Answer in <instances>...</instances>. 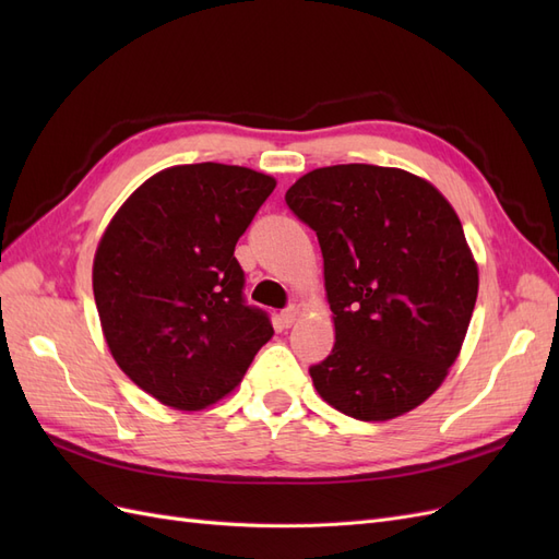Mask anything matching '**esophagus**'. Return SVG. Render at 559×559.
<instances>
[{"label":"esophagus","instance_id":"34e87169","mask_svg":"<svg viewBox=\"0 0 559 559\" xmlns=\"http://www.w3.org/2000/svg\"><path fill=\"white\" fill-rule=\"evenodd\" d=\"M296 317H298V308H294V306H289L286 310H282V312H280L282 326H292L294 321H296Z\"/></svg>","mask_w":559,"mask_h":559}]
</instances>
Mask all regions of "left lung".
Wrapping results in <instances>:
<instances>
[{
    "label": "left lung",
    "instance_id": "8db88e82",
    "mask_svg": "<svg viewBox=\"0 0 559 559\" xmlns=\"http://www.w3.org/2000/svg\"><path fill=\"white\" fill-rule=\"evenodd\" d=\"M317 233L335 345L310 366L319 396L361 421L427 401L464 343L478 267L433 186L396 167L331 165L284 195Z\"/></svg>",
    "mask_w": 559,
    "mask_h": 559
}]
</instances>
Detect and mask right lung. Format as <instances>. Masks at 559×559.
<instances>
[{"label":"right lung","mask_w":559,"mask_h":559,"mask_svg":"<svg viewBox=\"0 0 559 559\" xmlns=\"http://www.w3.org/2000/svg\"><path fill=\"white\" fill-rule=\"evenodd\" d=\"M273 189V177L249 167H167L126 200L99 240L93 294L107 345L160 403H216L273 337L270 314L245 298L235 259Z\"/></svg>","instance_id":"add662e5"}]
</instances>
